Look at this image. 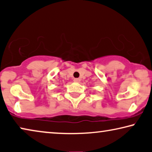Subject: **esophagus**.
Returning a JSON list of instances; mask_svg holds the SVG:
<instances>
[{"instance_id":"esophagus-1","label":"esophagus","mask_w":152,"mask_h":152,"mask_svg":"<svg viewBox=\"0 0 152 152\" xmlns=\"http://www.w3.org/2000/svg\"><path fill=\"white\" fill-rule=\"evenodd\" d=\"M73 81H75V82H76V83H79V81H80V79H79V78H75Z\"/></svg>"}]
</instances>
